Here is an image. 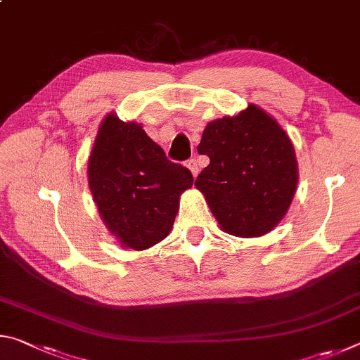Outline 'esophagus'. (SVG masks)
Masks as SVG:
<instances>
[{
  "instance_id": "esophagus-1",
  "label": "esophagus",
  "mask_w": 360,
  "mask_h": 360,
  "mask_svg": "<svg viewBox=\"0 0 360 360\" xmlns=\"http://www.w3.org/2000/svg\"><path fill=\"white\" fill-rule=\"evenodd\" d=\"M187 168L191 169V173L193 174V178H197V174L200 172V165H198L197 158H191V160H187Z\"/></svg>"
}]
</instances>
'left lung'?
<instances>
[{
	"label": "left lung",
	"mask_w": 360,
	"mask_h": 360,
	"mask_svg": "<svg viewBox=\"0 0 360 360\" xmlns=\"http://www.w3.org/2000/svg\"><path fill=\"white\" fill-rule=\"evenodd\" d=\"M210 165L195 187L224 231L262 236L285 216L298 182L295 150L281 125L249 105L233 117L210 122L198 144Z\"/></svg>",
	"instance_id": "1"
}]
</instances>
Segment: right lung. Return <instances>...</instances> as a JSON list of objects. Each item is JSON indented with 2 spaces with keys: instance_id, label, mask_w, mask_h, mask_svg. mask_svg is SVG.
I'll list each match as a JSON object with an SVG mask.
<instances>
[{
  "instance_id": "right-lung-1",
  "label": "right lung",
  "mask_w": 360,
  "mask_h": 360,
  "mask_svg": "<svg viewBox=\"0 0 360 360\" xmlns=\"http://www.w3.org/2000/svg\"><path fill=\"white\" fill-rule=\"evenodd\" d=\"M89 187L103 222L124 248L143 251L167 238L193 176L169 162L135 122L103 119L89 157Z\"/></svg>"
}]
</instances>
